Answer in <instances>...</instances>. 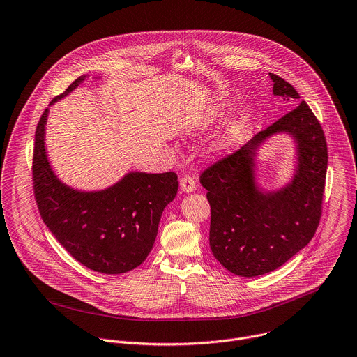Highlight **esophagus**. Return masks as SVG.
Here are the masks:
<instances>
[{
  "mask_svg": "<svg viewBox=\"0 0 357 357\" xmlns=\"http://www.w3.org/2000/svg\"><path fill=\"white\" fill-rule=\"evenodd\" d=\"M181 189L186 193L196 190V181L190 175H183L181 178Z\"/></svg>",
  "mask_w": 357,
  "mask_h": 357,
  "instance_id": "1",
  "label": "esophagus"
}]
</instances>
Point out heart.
I'll return each instance as SVG.
<instances>
[{"label": "heart", "mask_w": 357, "mask_h": 357, "mask_svg": "<svg viewBox=\"0 0 357 357\" xmlns=\"http://www.w3.org/2000/svg\"><path fill=\"white\" fill-rule=\"evenodd\" d=\"M213 119V117H211ZM238 135H240V129L236 128V126H232L229 130H228V133L224 136V139H222V147L224 149H227V147H229V146H232L234 143H235V140H236V137H238Z\"/></svg>", "instance_id": "heart-1"}]
</instances>
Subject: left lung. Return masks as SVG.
Masks as SVG:
<instances>
[{
  "label": "left lung",
  "mask_w": 357,
  "mask_h": 357,
  "mask_svg": "<svg viewBox=\"0 0 357 357\" xmlns=\"http://www.w3.org/2000/svg\"><path fill=\"white\" fill-rule=\"evenodd\" d=\"M269 75L275 95L294 105L300 101L291 84L276 74ZM279 132L295 139L298 169L284 188L264 192L255 182L256 150ZM326 165L324 130L310 106L301 100L240 150L204 169L200 183L207 190L211 207L208 241L214 258L231 273L244 278L265 275L286 264L317 231Z\"/></svg>",
  "instance_id": "8db88e82"
}]
</instances>
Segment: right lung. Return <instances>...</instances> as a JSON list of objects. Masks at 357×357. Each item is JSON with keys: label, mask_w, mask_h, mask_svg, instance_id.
Instances as JSON below:
<instances>
[{"label": "right lung", "mask_w": 357, "mask_h": 357, "mask_svg": "<svg viewBox=\"0 0 357 357\" xmlns=\"http://www.w3.org/2000/svg\"><path fill=\"white\" fill-rule=\"evenodd\" d=\"M77 78L50 105L77 88ZM49 107L36 128L33 147V192L39 213L64 250L91 271L121 275L142 265L153 250L165 206L178 192L175 172H129L99 192H79L50 168L45 149Z\"/></svg>", "instance_id": "obj_1"}]
</instances>
